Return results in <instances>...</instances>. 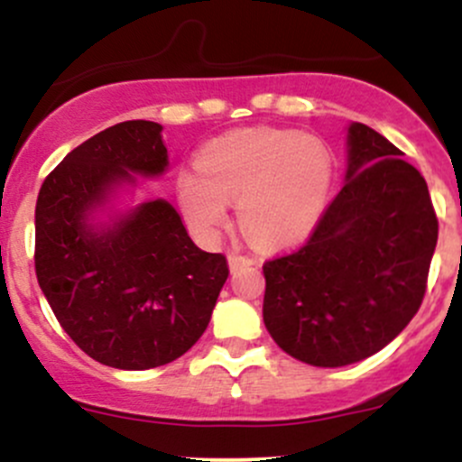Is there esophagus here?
<instances>
[{"label": "esophagus", "instance_id": "obj_1", "mask_svg": "<svg viewBox=\"0 0 462 462\" xmlns=\"http://www.w3.org/2000/svg\"><path fill=\"white\" fill-rule=\"evenodd\" d=\"M227 263H230V270H239L241 265L254 263V261L244 257V254H239V253H230V254H227Z\"/></svg>", "mask_w": 462, "mask_h": 462}]
</instances>
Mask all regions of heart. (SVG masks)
Instances as JSON below:
<instances>
[{
  "label": "heart",
  "instance_id": "b5f03b06",
  "mask_svg": "<svg viewBox=\"0 0 462 462\" xmlns=\"http://www.w3.org/2000/svg\"><path fill=\"white\" fill-rule=\"evenodd\" d=\"M333 158L310 136L283 129H239L203 147L199 170L179 176L185 217L205 236L227 221L239 201V226L263 248L304 241L328 197Z\"/></svg>",
  "mask_w": 462,
  "mask_h": 462
}]
</instances>
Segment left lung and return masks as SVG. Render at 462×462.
I'll return each mask as SVG.
<instances>
[{
    "instance_id": "1",
    "label": "left lung",
    "mask_w": 462,
    "mask_h": 462,
    "mask_svg": "<svg viewBox=\"0 0 462 462\" xmlns=\"http://www.w3.org/2000/svg\"><path fill=\"white\" fill-rule=\"evenodd\" d=\"M436 241L420 171L375 129L351 123L339 194L306 245L263 263L270 337L310 366L366 360L420 309Z\"/></svg>"
}]
</instances>
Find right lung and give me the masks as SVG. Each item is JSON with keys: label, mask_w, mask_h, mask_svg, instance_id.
Segmentation results:
<instances>
[{"label": "right lung", "mask_w": 462, "mask_h": 462, "mask_svg": "<svg viewBox=\"0 0 462 462\" xmlns=\"http://www.w3.org/2000/svg\"><path fill=\"white\" fill-rule=\"evenodd\" d=\"M170 167L162 125L127 120L69 152L35 205V273L69 337L105 366L144 371L208 328L227 261L189 239L165 199L123 205Z\"/></svg>", "instance_id": "add662e5"}]
</instances>
